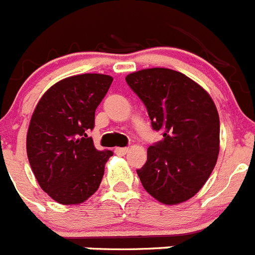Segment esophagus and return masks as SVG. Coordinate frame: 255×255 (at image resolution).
Wrapping results in <instances>:
<instances>
[{
	"instance_id": "1",
	"label": "esophagus",
	"mask_w": 255,
	"mask_h": 255,
	"mask_svg": "<svg viewBox=\"0 0 255 255\" xmlns=\"http://www.w3.org/2000/svg\"><path fill=\"white\" fill-rule=\"evenodd\" d=\"M128 151H129V148H128V147H117L116 148V153H117V155H119V156L126 155Z\"/></svg>"
}]
</instances>
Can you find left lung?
Listing matches in <instances>:
<instances>
[{
    "label": "left lung",
    "mask_w": 255,
    "mask_h": 255,
    "mask_svg": "<svg viewBox=\"0 0 255 255\" xmlns=\"http://www.w3.org/2000/svg\"><path fill=\"white\" fill-rule=\"evenodd\" d=\"M147 109L162 141L147 148L137 170L147 193L164 205H179L198 193L220 152V118L205 89L178 71L146 68L126 77Z\"/></svg>",
    "instance_id": "1"
}]
</instances>
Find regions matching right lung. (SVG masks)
Returning <instances> with one entry per match:
<instances>
[{
	"instance_id": "1",
	"label": "right lung",
	"mask_w": 255,
	"mask_h": 255,
	"mask_svg": "<svg viewBox=\"0 0 255 255\" xmlns=\"http://www.w3.org/2000/svg\"><path fill=\"white\" fill-rule=\"evenodd\" d=\"M113 77L84 73L50 86L36 104L26 134L31 170L61 205H79L95 193L113 152L99 151L88 130Z\"/></svg>"
}]
</instances>
